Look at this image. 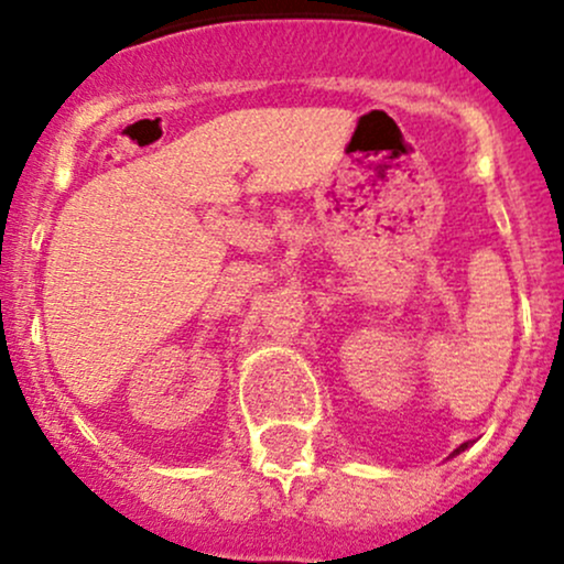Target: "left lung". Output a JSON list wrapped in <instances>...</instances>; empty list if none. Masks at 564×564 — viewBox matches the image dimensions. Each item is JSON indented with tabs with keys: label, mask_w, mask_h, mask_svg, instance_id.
Instances as JSON below:
<instances>
[{
	"label": "left lung",
	"mask_w": 564,
	"mask_h": 564,
	"mask_svg": "<svg viewBox=\"0 0 564 564\" xmlns=\"http://www.w3.org/2000/svg\"><path fill=\"white\" fill-rule=\"evenodd\" d=\"M464 448H469V440H467V443H462V445H458V448H456V451H453V453H451V456H458V453H462Z\"/></svg>",
	"instance_id": "8db88e82"
}]
</instances>
